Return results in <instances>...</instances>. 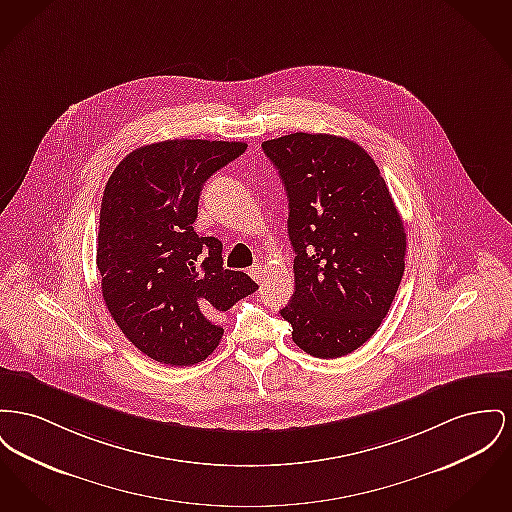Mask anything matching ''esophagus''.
Masks as SVG:
<instances>
[{"instance_id": "34e87169", "label": "esophagus", "mask_w": 512, "mask_h": 512, "mask_svg": "<svg viewBox=\"0 0 512 512\" xmlns=\"http://www.w3.org/2000/svg\"><path fill=\"white\" fill-rule=\"evenodd\" d=\"M249 274H251V276H253V280H257V282H261V280L265 278V272H263V267H261V263L253 265V267L249 269Z\"/></svg>"}]
</instances>
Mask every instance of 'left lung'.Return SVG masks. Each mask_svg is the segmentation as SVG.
Listing matches in <instances>:
<instances>
[{
  "label": "left lung",
  "instance_id": "obj_1",
  "mask_svg": "<svg viewBox=\"0 0 512 512\" xmlns=\"http://www.w3.org/2000/svg\"><path fill=\"white\" fill-rule=\"evenodd\" d=\"M288 195L294 296L280 309L303 352L334 360L363 346L391 309L406 232L375 160L327 133L265 141Z\"/></svg>",
  "mask_w": 512,
  "mask_h": 512
}]
</instances>
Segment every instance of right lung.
<instances>
[{"label": "right lung", "instance_id": "obj_1", "mask_svg": "<svg viewBox=\"0 0 512 512\" xmlns=\"http://www.w3.org/2000/svg\"><path fill=\"white\" fill-rule=\"evenodd\" d=\"M247 149L238 141L172 139L129 152L106 183L96 241L102 298L127 340L151 360L209 358L222 311L259 286L222 267V241L193 230L212 174Z\"/></svg>", "mask_w": 512, "mask_h": 512}]
</instances>
